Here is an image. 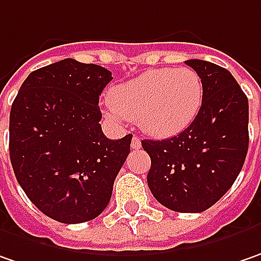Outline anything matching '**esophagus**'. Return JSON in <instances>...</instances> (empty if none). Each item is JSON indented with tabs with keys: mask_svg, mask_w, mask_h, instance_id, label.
<instances>
[{
	"mask_svg": "<svg viewBox=\"0 0 261 261\" xmlns=\"http://www.w3.org/2000/svg\"><path fill=\"white\" fill-rule=\"evenodd\" d=\"M131 147H133V149H140V147H142V140H140V137L134 136V137L131 139Z\"/></svg>",
	"mask_w": 261,
	"mask_h": 261,
	"instance_id": "esophagus-1",
	"label": "esophagus"
}]
</instances>
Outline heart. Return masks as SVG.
Listing matches in <instances>:
<instances>
[{
    "mask_svg": "<svg viewBox=\"0 0 261 261\" xmlns=\"http://www.w3.org/2000/svg\"><path fill=\"white\" fill-rule=\"evenodd\" d=\"M204 87L190 67L152 68L111 89L108 112L119 119H137L154 137H169L187 128L203 103Z\"/></svg>",
    "mask_w": 261,
    "mask_h": 261,
    "instance_id": "b5f03b06",
    "label": "heart"
}]
</instances>
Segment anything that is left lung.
I'll list each match as a JSON object with an SVG mask.
<instances>
[{"label": "left lung", "mask_w": 261, "mask_h": 261, "mask_svg": "<svg viewBox=\"0 0 261 261\" xmlns=\"http://www.w3.org/2000/svg\"><path fill=\"white\" fill-rule=\"evenodd\" d=\"M203 80L197 117L178 136L142 140L152 161L147 184L162 206L181 213L212 207L232 187L248 150V99L226 68L188 60Z\"/></svg>", "instance_id": "obj_1"}]
</instances>
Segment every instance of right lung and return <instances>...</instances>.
Listing matches in <instances>:
<instances>
[{"label": "right lung", "mask_w": 261, "mask_h": 261, "mask_svg": "<svg viewBox=\"0 0 261 261\" xmlns=\"http://www.w3.org/2000/svg\"><path fill=\"white\" fill-rule=\"evenodd\" d=\"M112 73L73 58L29 74L10 112V159L29 200L51 219L82 223L108 206L133 136L105 137L99 96Z\"/></svg>", "instance_id": "1"}]
</instances>
